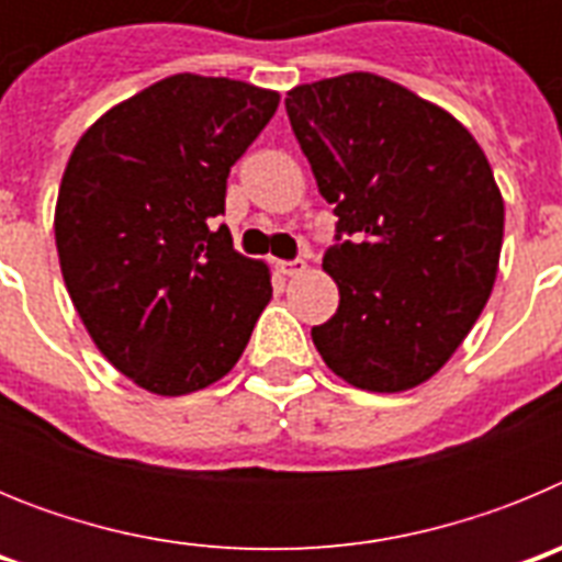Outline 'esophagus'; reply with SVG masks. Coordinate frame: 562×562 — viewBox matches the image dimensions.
<instances>
[{"mask_svg":"<svg viewBox=\"0 0 562 562\" xmlns=\"http://www.w3.org/2000/svg\"><path fill=\"white\" fill-rule=\"evenodd\" d=\"M276 270L286 278L301 276L306 270V261H301V258H295V261H276Z\"/></svg>","mask_w":562,"mask_h":562,"instance_id":"esophagus-1","label":"esophagus"}]
</instances>
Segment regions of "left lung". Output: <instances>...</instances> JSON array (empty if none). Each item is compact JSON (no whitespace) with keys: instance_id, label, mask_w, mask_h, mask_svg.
<instances>
[{"instance_id":"1","label":"left lung","mask_w":562,"mask_h":562,"mask_svg":"<svg viewBox=\"0 0 562 562\" xmlns=\"http://www.w3.org/2000/svg\"><path fill=\"white\" fill-rule=\"evenodd\" d=\"M317 191L335 205L324 270L340 304L312 329L340 380L396 394L453 357L498 276L504 200L475 137L436 103L374 72L286 92Z\"/></svg>"}]
</instances>
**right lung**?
I'll return each instance as SVG.
<instances>
[{
    "label": "right lung",
    "instance_id": "1",
    "mask_svg": "<svg viewBox=\"0 0 562 562\" xmlns=\"http://www.w3.org/2000/svg\"><path fill=\"white\" fill-rule=\"evenodd\" d=\"M278 101L180 72L101 114L69 154L56 202L64 284L101 355L151 394L222 380L270 304V267L213 220Z\"/></svg>",
    "mask_w": 562,
    "mask_h": 562
}]
</instances>
